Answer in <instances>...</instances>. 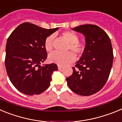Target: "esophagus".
I'll list each match as a JSON object with an SVG mask.
<instances>
[{"instance_id":"esophagus-1","label":"esophagus","mask_w":122,"mask_h":122,"mask_svg":"<svg viewBox=\"0 0 122 122\" xmlns=\"http://www.w3.org/2000/svg\"><path fill=\"white\" fill-rule=\"evenodd\" d=\"M62 68H63V66H62V65H58V68L60 70V69H62Z\"/></svg>"}]
</instances>
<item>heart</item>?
<instances>
[{
    "label": "heart",
    "instance_id": "obj_1",
    "mask_svg": "<svg viewBox=\"0 0 122 122\" xmlns=\"http://www.w3.org/2000/svg\"><path fill=\"white\" fill-rule=\"evenodd\" d=\"M62 36L69 43L67 50H71L76 56H80L84 53L86 46L82 42L79 41V36L74 32L66 30L62 33ZM54 35H51L46 38L44 42V47L47 52H51L52 50V41ZM73 52L69 51L66 53L62 54L54 52L49 56L48 60L51 63H54L59 65H65L68 63L74 62L76 56Z\"/></svg>",
    "mask_w": 122,
    "mask_h": 122
}]
</instances>
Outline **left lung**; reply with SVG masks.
Listing matches in <instances>:
<instances>
[{
  "label": "left lung",
  "mask_w": 122,
  "mask_h": 122,
  "mask_svg": "<svg viewBox=\"0 0 122 122\" xmlns=\"http://www.w3.org/2000/svg\"><path fill=\"white\" fill-rule=\"evenodd\" d=\"M86 36V49L66 78L70 89L76 94L89 96L100 91L109 76L113 63V50L107 34L100 27L82 25L73 29Z\"/></svg>",
  "instance_id": "obj_1"
}]
</instances>
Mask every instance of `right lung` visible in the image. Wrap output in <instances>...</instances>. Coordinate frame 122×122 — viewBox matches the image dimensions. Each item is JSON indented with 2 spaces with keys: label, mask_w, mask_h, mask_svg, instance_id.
I'll return each mask as SVG.
<instances>
[{
  "label": "right lung",
  "mask_w": 122,
  "mask_h": 122,
  "mask_svg": "<svg viewBox=\"0 0 122 122\" xmlns=\"http://www.w3.org/2000/svg\"><path fill=\"white\" fill-rule=\"evenodd\" d=\"M58 29H46L24 22L8 38L5 68L11 82L19 92L27 95H38L49 87L51 75L57 70V65L40 64L48 56L44 47L46 38Z\"/></svg>",
  "instance_id": "1"
}]
</instances>
